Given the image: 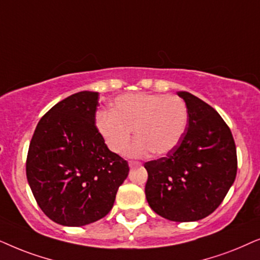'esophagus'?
<instances>
[{"label": "esophagus", "mask_w": 260, "mask_h": 260, "mask_svg": "<svg viewBox=\"0 0 260 260\" xmlns=\"http://www.w3.org/2000/svg\"><path fill=\"white\" fill-rule=\"evenodd\" d=\"M128 165H129L131 168H132V166L140 165V162H139V161H136V160H129V161H128Z\"/></svg>", "instance_id": "1"}]
</instances>
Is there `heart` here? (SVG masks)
I'll list each match as a JSON object with an SVG mask.
<instances>
[{"label":"heart","mask_w":260,"mask_h":260,"mask_svg":"<svg viewBox=\"0 0 260 260\" xmlns=\"http://www.w3.org/2000/svg\"><path fill=\"white\" fill-rule=\"evenodd\" d=\"M186 124L188 108L181 98L148 92L121 95L110 112L96 116L99 133L114 153L126 150L134 129L137 139L127 150L131 157H144L151 151L168 154L181 143Z\"/></svg>","instance_id":"1"}]
</instances>
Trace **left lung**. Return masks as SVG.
Wrapping results in <instances>:
<instances>
[{
  "mask_svg": "<svg viewBox=\"0 0 260 260\" xmlns=\"http://www.w3.org/2000/svg\"><path fill=\"white\" fill-rule=\"evenodd\" d=\"M188 124L177 147L145 162V193L154 213L176 222L203 219L221 205L237 176V148L227 123L213 107L178 91Z\"/></svg>",
  "mask_w": 260,
  "mask_h": 260,
  "instance_id": "1",
  "label": "left lung"
}]
</instances>
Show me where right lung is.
I'll return each mask as SVG.
<instances>
[{
    "label": "right lung",
    "instance_id": "right-lung-1",
    "mask_svg": "<svg viewBox=\"0 0 260 260\" xmlns=\"http://www.w3.org/2000/svg\"><path fill=\"white\" fill-rule=\"evenodd\" d=\"M98 106L99 92L69 96L41 117L30 140L27 181L45 215L63 226L105 217L129 171L99 133Z\"/></svg>",
    "mask_w": 260,
    "mask_h": 260
}]
</instances>
